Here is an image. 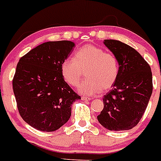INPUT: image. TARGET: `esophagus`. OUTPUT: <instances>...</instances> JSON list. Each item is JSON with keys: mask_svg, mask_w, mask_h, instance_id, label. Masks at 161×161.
<instances>
[{"mask_svg": "<svg viewBox=\"0 0 161 161\" xmlns=\"http://www.w3.org/2000/svg\"><path fill=\"white\" fill-rule=\"evenodd\" d=\"M82 100H83V101H90L91 98L90 97H82Z\"/></svg>", "mask_w": 161, "mask_h": 161, "instance_id": "obj_1", "label": "esophagus"}]
</instances>
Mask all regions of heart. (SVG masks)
Here are the masks:
<instances>
[{
	"mask_svg": "<svg viewBox=\"0 0 161 161\" xmlns=\"http://www.w3.org/2000/svg\"><path fill=\"white\" fill-rule=\"evenodd\" d=\"M85 69L87 78L79 84L78 90L83 95L91 96L114 85L118 76V62L112 53L87 44L75 52L74 59L65 58L61 64L63 78L72 87L78 84Z\"/></svg>",
	"mask_w": 161,
	"mask_h": 161,
	"instance_id": "b5f03b06",
	"label": "heart"
}]
</instances>
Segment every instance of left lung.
<instances>
[{
	"label": "left lung",
	"instance_id": "obj_1",
	"mask_svg": "<svg viewBox=\"0 0 161 161\" xmlns=\"http://www.w3.org/2000/svg\"><path fill=\"white\" fill-rule=\"evenodd\" d=\"M103 44L117 58L119 72L112 90L103 97L104 108L97 120L109 130H130L142 119L152 94L151 67L128 44L115 40Z\"/></svg>",
	"mask_w": 161,
	"mask_h": 161
}]
</instances>
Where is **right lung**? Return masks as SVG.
Wrapping results in <instances>:
<instances>
[{"label": "right lung", "instance_id": "1", "mask_svg": "<svg viewBox=\"0 0 161 161\" xmlns=\"http://www.w3.org/2000/svg\"><path fill=\"white\" fill-rule=\"evenodd\" d=\"M74 46L68 40L43 43L17 64L12 84L18 111L37 130L59 129L71 117L73 103L81 99L61 74V64Z\"/></svg>", "mask_w": 161, "mask_h": 161}]
</instances>
